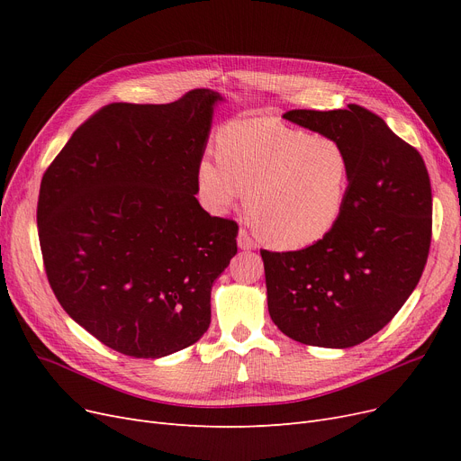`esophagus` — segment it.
Listing matches in <instances>:
<instances>
[{
    "mask_svg": "<svg viewBox=\"0 0 461 461\" xmlns=\"http://www.w3.org/2000/svg\"><path fill=\"white\" fill-rule=\"evenodd\" d=\"M237 245H239V249H243V250H254L258 247L256 240L250 237V233L247 230H239Z\"/></svg>",
    "mask_w": 461,
    "mask_h": 461,
    "instance_id": "obj_1",
    "label": "esophagus"
}]
</instances>
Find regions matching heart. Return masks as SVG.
<instances>
[{
  "mask_svg": "<svg viewBox=\"0 0 461 461\" xmlns=\"http://www.w3.org/2000/svg\"><path fill=\"white\" fill-rule=\"evenodd\" d=\"M216 143L218 157L196 164L198 196L209 212L226 214L249 194L254 226L280 250L316 245L342 221L353 185L344 141L252 117L226 125Z\"/></svg>",
  "mask_w": 461,
  "mask_h": 461,
  "instance_id": "heart-1",
  "label": "heart"
}]
</instances>
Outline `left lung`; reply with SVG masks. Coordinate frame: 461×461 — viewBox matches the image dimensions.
<instances>
[{
  "instance_id": "8db88e82",
  "label": "left lung",
  "mask_w": 461,
  "mask_h": 461,
  "mask_svg": "<svg viewBox=\"0 0 461 461\" xmlns=\"http://www.w3.org/2000/svg\"><path fill=\"white\" fill-rule=\"evenodd\" d=\"M282 117L344 141L353 185L329 237L303 250H261L271 320L301 344L351 348L389 323L422 276L431 243L428 169L365 106Z\"/></svg>"
}]
</instances>
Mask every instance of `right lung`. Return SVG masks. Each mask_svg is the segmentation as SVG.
Masks as SVG:
<instances>
[{
	"label": "right lung",
	"mask_w": 461,
	"mask_h": 461,
	"mask_svg": "<svg viewBox=\"0 0 461 461\" xmlns=\"http://www.w3.org/2000/svg\"><path fill=\"white\" fill-rule=\"evenodd\" d=\"M216 101L194 89L169 104L112 103L42 176L48 282L68 316L113 351L158 358L209 329L211 287L237 254L239 231L194 196Z\"/></svg>",
	"instance_id": "add662e5"
}]
</instances>
